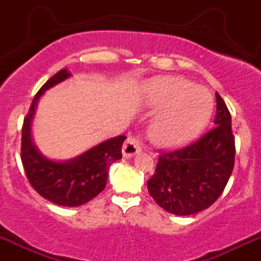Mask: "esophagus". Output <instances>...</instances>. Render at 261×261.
<instances>
[{"label": "esophagus", "instance_id": "esophagus-1", "mask_svg": "<svg viewBox=\"0 0 261 261\" xmlns=\"http://www.w3.org/2000/svg\"><path fill=\"white\" fill-rule=\"evenodd\" d=\"M141 149H142V145H141L140 140L135 139V137H128L122 146V155L125 158H131L141 152Z\"/></svg>", "mask_w": 261, "mask_h": 261}]
</instances>
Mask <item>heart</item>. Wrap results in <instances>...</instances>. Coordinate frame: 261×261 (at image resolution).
<instances>
[{
    "label": "heart",
    "instance_id": "heart-1",
    "mask_svg": "<svg viewBox=\"0 0 261 261\" xmlns=\"http://www.w3.org/2000/svg\"><path fill=\"white\" fill-rule=\"evenodd\" d=\"M143 106L158 113L148 128L154 145L175 148L194 140L211 118L214 100L207 89L181 77L149 81Z\"/></svg>",
    "mask_w": 261,
    "mask_h": 261
}]
</instances>
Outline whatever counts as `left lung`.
<instances>
[{
  "instance_id": "obj_1",
  "label": "left lung",
  "mask_w": 261,
  "mask_h": 261,
  "mask_svg": "<svg viewBox=\"0 0 261 261\" xmlns=\"http://www.w3.org/2000/svg\"><path fill=\"white\" fill-rule=\"evenodd\" d=\"M215 127L196 142L162 153L147 181L149 195L169 214L189 216L208 208L226 188L234 166V137L226 103L216 93Z\"/></svg>"
}]
</instances>
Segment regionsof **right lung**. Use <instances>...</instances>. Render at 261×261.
<instances>
[{"label":"right lung","instance_id":"1","mask_svg":"<svg viewBox=\"0 0 261 261\" xmlns=\"http://www.w3.org/2000/svg\"><path fill=\"white\" fill-rule=\"evenodd\" d=\"M67 68L59 71L41 87L32 101L22 127V158L27 178L34 190L56 205L76 207L91 201L104 190L108 170L121 160V147L126 137L108 139L76 157L66 161L50 160L39 151L32 136V125L39 100L47 89L70 79Z\"/></svg>","mask_w":261,"mask_h":261}]
</instances>
